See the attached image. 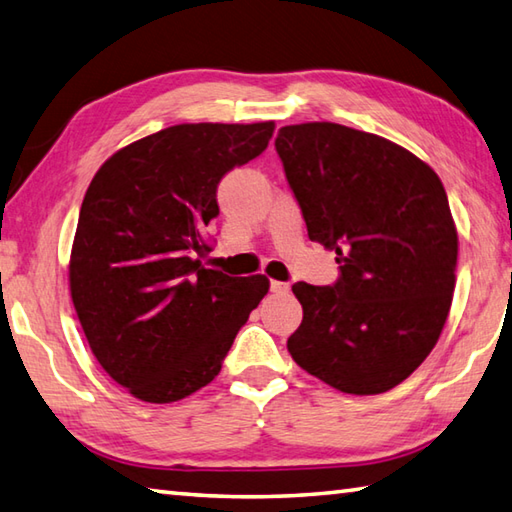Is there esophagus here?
<instances>
[{"mask_svg":"<svg viewBox=\"0 0 512 512\" xmlns=\"http://www.w3.org/2000/svg\"><path fill=\"white\" fill-rule=\"evenodd\" d=\"M270 290H273V293L282 295V293H288L290 286L286 282H275V279H273V282H270Z\"/></svg>","mask_w":512,"mask_h":512,"instance_id":"obj_1","label":"esophagus"}]
</instances>
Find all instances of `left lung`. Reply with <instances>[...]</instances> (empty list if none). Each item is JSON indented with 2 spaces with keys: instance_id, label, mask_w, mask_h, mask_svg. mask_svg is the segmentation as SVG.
Returning a JSON list of instances; mask_svg holds the SVG:
<instances>
[{
  "instance_id": "left-lung-1",
  "label": "left lung",
  "mask_w": 512,
  "mask_h": 512,
  "mask_svg": "<svg viewBox=\"0 0 512 512\" xmlns=\"http://www.w3.org/2000/svg\"><path fill=\"white\" fill-rule=\"evenodd\" d=\"M275 148L308 237L339 264L333 286H293L304 319L288 353L342 393H386L435 348L453 302L446 190L406 148L342 124L284 126Z\"/></svg>"
}]
</instances>
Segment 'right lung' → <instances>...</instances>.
Wrapping results in <instances>:
<instances>
[{
  "label": "right lung",
  "mask_w": 512,
  "mask_h": 512,
  "mask_svg": "<svg viewBox=\"0 0 512 512\" xmlns=\"http://www.w3.org/2000/svg\"><path fill=\"white\" fill-rule=\"evenodd\" d=\"M275 124H177L106 159L79 210L68 282L88 346L148 404L210 384L268 293L264 275L206 268L217 184L262 155Z\"/></svg>",
  "instance_id": "right-lung-1"
}]
</instances>
